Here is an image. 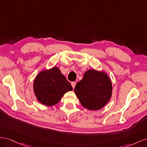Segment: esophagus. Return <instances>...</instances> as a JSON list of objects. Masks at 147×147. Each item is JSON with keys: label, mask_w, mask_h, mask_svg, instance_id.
Listing matches in <instances>:
<instances>
[{"label": "esophagus", "mask_w": 147, "mask_h": 147, "mask_svg": "<svg viewBox=\"0 0 147 147\" xmlns=\"http://www.w3.org/2000/svg\"><path fill=\"white\" fill-rule=\"evenodd\" d=\"M71 86H72L73 88L74 89V88L75 87V86H76V82H71Z\"/></svg>", "instance_id": "34e87169"}]
</instances>
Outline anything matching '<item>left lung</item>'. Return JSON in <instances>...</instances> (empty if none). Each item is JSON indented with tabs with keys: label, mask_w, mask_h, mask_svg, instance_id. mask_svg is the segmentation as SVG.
<instances>
[{
	"label": "left lung",
	"mask_w": 147,
	"mask_h": 147,
	"mask_svg": "<svg viewBox=\"0 0 147 147\" xmlns=\"http://www.w3.org/2000/svg\"><path fill=\"white\" fill-rule=\"evenodd\" d=\"M74 92L84 107L90 110H98L111 98V82L105 73L89 69L77 83Z\"/></svg>",
	"instance_id": "obj_1"
}]
</instances>
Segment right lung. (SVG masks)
<instances>
[{
    "label": "right lung",
    "instance_id": "right-lung-1",
    "mask_svg": "<svg viewBox=\"0 0 147 147\" xmlns=\"http://www.w3.org/2000/svg\"><path fill=\"white\" fill-rule=\"evenodd\" d=\"M72 90L70 82L57 67L42 71L34 82V91L37 99L47 106L57 104L66 92Z\"/></svg>",
    "mask_w": 147,
    "mask_h": 147
}]
</instances>
